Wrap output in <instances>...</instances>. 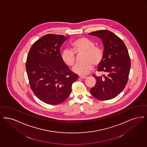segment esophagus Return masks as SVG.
<instances>
[{
	"label": "esophagus",
	"instance_id": "obj_1",
	"mask_svg": "<svg viewBox=\"0 0 147 147\" xmlns=\"http://www.w3.org/2000/svg\"><path fill=\"white\" fill-rule=\"evenodd\" d=\"M79 77H80V78H82V79H85V78H87V76H81V75H80V76H79Z\"/></svg>",
	"mask_w": 147,
	"mask_h": 147
}]
</instances>
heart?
<instances>
[{
    "instance_id": "1",
    "label": "heart",
    "mask_w": 147,
    "mask_h": 147,
    "mask_svg": "<svg viewBox=\"0 0 147 147\" xmlns=\"http://www.w3.org/2000/svg\"><path fill=\"white\" fill-rule=\"evenodd\" d=\"M72 50L64 49L61 54V58L65 64L72 66L76 63L75 54L83 53L81 63L76 65L72 69L73 71L79 75H86L93 69V64L98 65L103 58L102 49L95 45V43L90 39L82 37L72 42Z\"/></svg>"
}]
</instances>
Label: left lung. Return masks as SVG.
<instances>
[{
	"label": "left lung",
	"mask_w": 147,
	"mask_h": 147,
	"mask_svg": "<svg viewBox=\"0 0 147 147\" xmlns=\"http://www.w3.org/2000/svg\"><path fill=\"white\" fill-rule=\"evenodd\" d=\"M101 39L104 45L103 58L98 65L99 72L106 75L96 76V85L90 90L96 99L109 100L118 96L127 82L131 60L127 49L121 39L108 30H100L88 33Z\"/></svg>",
	"instance_id": "1"
}]
</instances>
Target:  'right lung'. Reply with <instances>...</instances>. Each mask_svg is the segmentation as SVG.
<instances>
[{"label":"right lung","instance_id":"1","mask_svg":"<svg viewBox=\"0 0 147 147\" xmlns=\"http://www.w3.org/2000/svg\"><path fill=\"white\" fill-rule=\"evenodd\" d=\"M69 37L48 34L36 41L27 57L26 69L30 87L42 102L57 105L70 95L78 75L65 64L60 48Z\"/></svg>","mask_w":147,"mask_h":147}]
</instances>
